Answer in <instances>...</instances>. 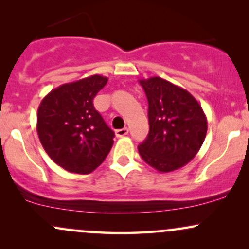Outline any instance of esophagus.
Instances as JSON below:
<instances>
[{
    "instance_id": "esophagus-1",
    "label": "esophagus",
    "mask_w": 249,
    "mask_h": 249,
    "mask_svg": "<svg viewBox=\"0 0 249 249\" xmlns=\"http://www.w3.org/2000/svg\"><path fill=\"white\" fill-rule=\"evenodd\" d=\"M127 133H128V128H126V127L121 128V130H116L117 137H124V136H126Z\"/></svg>"
}]
</instances>
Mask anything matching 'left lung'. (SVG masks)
<instances>
[{"label": "left lung", "instance_id": "left-lung-1", "mask_svg": "<svg viewBox=\"0 0 249 249\" xmlns=\"http://www.w3.org/2000/svg\"><path fill=\"white\" fill-rule=\"evenodd\" d=\"M148 102L147 138L138 146L142 160L158 172L178 170L199 152L207 133V118L185 89L162 79H139Z\"/></svg>", "mask_w": 249, "mask_h": 249}]
</instances>
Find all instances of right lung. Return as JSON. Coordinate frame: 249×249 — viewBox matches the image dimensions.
Returning a JSON list of instances; mask_svg holds the SVG:
<instances>
[{
    "label": "right lung",
    "mask_w": 249,
    "mask_h": 249,
    "mask_svg": "<svg viewBox=\"0 0 249 249\" xmlns=\"http://www.w3.org/2000/svg\"><path fill=\"white\" fill-rule=\"evenodd\" d=\"M107 78L92 75L51 90L37 110V134L48 156L72 173L89 174L104 161L115 133L93 107Z\"/></svg>",
    "instance_id": "add662e5"
}]
</instances>
